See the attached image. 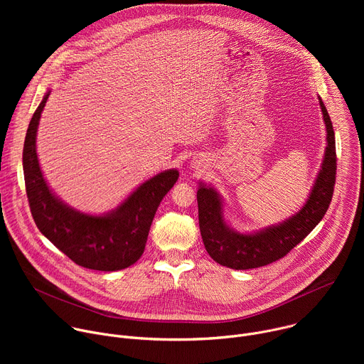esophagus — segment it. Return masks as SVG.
<instances>
[{
    "label": "esophagus",
    "mask_w": 364,
    "mask_h": 364,
    "mask_svg": "<svg viewBox=\"0 0 364 364\" xmlns=\"http://www.w3.org/2000/svg\"><path fill=\"white\" fill-rule=\"evenodd\" d=\"M200 164H201V163H200V160H193L191 167H193V168H196V170H198V168H200Z\"/></svg>",
    "instance_id": "esophagus-1"
}]
</instances>
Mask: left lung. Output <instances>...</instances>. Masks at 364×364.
<instances>
[{
	"label": "left lung",
	"instance_id": "left-lung-1",
	"mask_svg": "<svg viewBox=\"0 0 364 364\" xmlns=\"http://www.w3.org/2000/svg\"><path fill=\"white\" fill-rule=\"evenodd\" d=\"M318 102L327 131V146L314 186L294 216L252 233L236 232L225 220L223 198L219 191L204 183L198 184L200 233L207 253L222 267L252 269L272 264L295 247L324 218L333 198L337 159L333 124L320 96Z\"/></svg>",
	"mask_w": 364,
	"mask_h": 364
}]
</instances>
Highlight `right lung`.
Here are the masks:
<instances>
[{
    "label": "right lung",
    "mask_w": 364,
    "mask_h": 364,
    "mask_svg": "<svg viewBox=\"0 0 364 364\" xmlns=\"http://www.w3.org/2000/svg\"><path fill=\"white\" fill-rule=\"evenodd\" d=\"M48 95L50 90L30 121L23 149L33 219L38 230L75 264L105 272L125 269L142 256L155 212L178 180V171L171 168L154 176L108 213L87 215L73 209L50 190L37 159V128Z\"/></svg>",
    "instance_id": "right-lung-1"
}]
</instances>
